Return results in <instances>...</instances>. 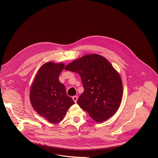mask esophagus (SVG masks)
Segmentation results:
<instances>
[{
  "label": "esophagus",
  "instance_id": "34e87169",
  "mask_svg": "<svg viewBox=\"0 0 158 158\" xmlns=\"http://www.w3.org/2000/svg\"><path fill=\"white\" fill-rule=\"evenodd\" d=\"M72 99H73V101L76 103V102H77V99H78V97H77V96H73V97H72Z\"/></svg>",
  "mask_w": 158,
  "mask_h": 158
}]
</instances>
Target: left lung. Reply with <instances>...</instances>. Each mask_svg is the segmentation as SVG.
<instances>
[{"instance_id":"8db88e82","label":"left lung","mask_w":158,"mask_h":158,"mask_svg":"<svg viewBox=\"0 0 158 158\" xmlns=\"http://www.w3.org/2000/svg\"><path fill=\"white\" fill-rule=\"evenodd\" d=\"M64 69L80 75L85 90L77 103L93 120L101 123L117 112L123 95L122 81L104 57L87 54L68 64Z\"/></svg>"}]
</instances>
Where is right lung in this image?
Returning <instances> with one entry per match:
<instances>
[{
  "label": "right lung",
  "mask_w": 158,
  "mask_h": 158,
  "mask_svg": "<svg viewBox=\"0 0 158 158\" xmlns=\"http://www.w3.org/2000/svg\"><path fill=\"white\" fill-rule=\"evenodd\" d=\"M64 67L63 63L48 61L41 65L30 89V102L34 110L52 123L63 120L69 107L74 104L66 95L59 76Z\"/></svg>",
  "instance_id": "right-lung-1"
}]
</instances>
